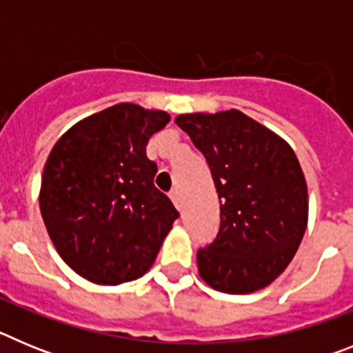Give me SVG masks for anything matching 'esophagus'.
<instances>
[{"label": "esophagus", "instance_id": "1", "mask_svg": "<svg viewBox=\"0 0 353 353\" xmlns=\"http://www.w3.org/2000/svg\"><path fill=\"white\" fill-rule=\"evenodd\" d=\"M170 198H171V201H173V203H174V207H176L180 210V208H182V194H180L179 189H174V191H171Z\"/></svg>", "mask_w": 353, "mask_h": 353}]
</instances>
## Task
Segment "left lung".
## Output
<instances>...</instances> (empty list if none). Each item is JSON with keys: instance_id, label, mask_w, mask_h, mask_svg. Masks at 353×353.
Returning <instances> with one entry per match:
<instances>
[{"instance_id": "obj_1", "label": "left lung", "mask_w": 353, "mask_h": 353, "mask_svg": "<svg viewBox=\"0 0 353 353\" xmlns=\"http://www.w3.org/2000/svg\"><path fill=\"white\" fill-rule=\"evenodd\" d=\"M205 155L221 201L215 240L198 251L199 276L217 292L269 286L295 256L307 226V185L292 146L240 113L174 118Z\"/></svg>"}]
</instances>
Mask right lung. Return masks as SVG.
<instances>
[{
    "label": "right lung",
    "instance_id": "add662e5",
    "mask_svg": "<svg viewBox=\"0 0 353 353\" xmlns=\"http://www.w3.org/2000/svg\"><path fill=\"white\" fill-rule=\"evenodd\" d=\"M168 121L166 111L111 105L70 127L43 166V224L65 263L95 285L141 277L179 217L146 157L148 139Z\"/></svg>",
    "mask_w": 353,
    "mask_h": 353
}]
</instances>
